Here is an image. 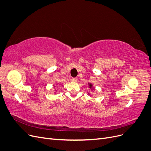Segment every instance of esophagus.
Instances as JSON below:
<instances>
[{"instance_id": "obj_1", "label": "esophagus", "mask_w": 151, "mask_h": 151, "mask_svg": "<svg viewBox=\"0 0 151 151\" xmlns=\"http://www.w3.org/2000/svg\"><path fill=\"white\" fill-rule=\"evenodd\" d=\"M71 81L72 82H77V77H73V78L71 79Z\"/></svg>"}]
</instances>
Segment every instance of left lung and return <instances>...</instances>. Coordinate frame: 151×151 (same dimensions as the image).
Here are the masks:
<instances>
[{"mask_svg": "<svg viewBox=\"0 0 151 151\" xmlns=\"http://www.w3.org/2000/svg\"><path fill=\"white\" fill-rule=\"evenodd\" d=\"M89 84V87H90V88H92V84Z\"/></svg>", "mask_w": 151, "mask_h": 151, "instance_id": "1", "label": "left lung"}]
</instances>
